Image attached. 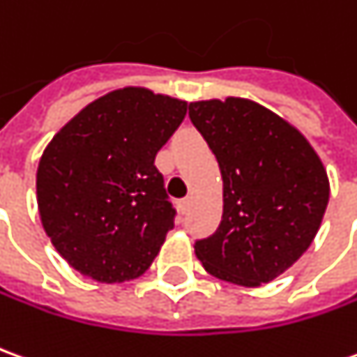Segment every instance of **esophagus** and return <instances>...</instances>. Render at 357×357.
Returning a JSON list of instances; mask_svg holds the SVG:
<instances>
[{
	"mask_svg": "<svg viewBox=\"0 0 357 357\" xmlns=\"http://www.w3.org/2000/svg\"><path fill=\"white\" fill-rule=\"evenodd\" d=\"M189 206H191V197H185V199H181V201H179V208H181V213H187V211H189Z\"/></svg>",
	"mask_w": 357,
	"mask_h": 357,
	"instance_id": "34e87169",
	"label": "esophagus"
}]
</instances>
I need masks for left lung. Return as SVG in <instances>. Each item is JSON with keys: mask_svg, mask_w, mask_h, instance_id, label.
Masks as SVG:
<instances>
[{"mask_svg": "<svg viewBox=\"0 0 357 357\" xmlns=\"http://www.w3.org/2000/svg\"><path fill=\"white\" fill-rule=\"evenodd\" d=\"M189 118L218 160L222 220L195 255L220 280L255 288L300 259L328 204V178L305 137L248 98L189 104Z\"/></svg>", "mask_w": 357, "mask_h": 357, "instance_id": "obj_1", "label": "left lung"}]
</instances>
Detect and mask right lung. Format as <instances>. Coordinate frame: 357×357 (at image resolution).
I'll return each instance as SVG.
<instances>
[{
	"label": "right lung",
	"instance_id": "right-lung-1",
	"mask_svg": "<svg viewBox=\"0 0 357 357\" xmlns=\"http://www.w3.org/2000/svg\"><path fill=\"white\" fill-rule=\"evenodd\" d=\"M185 114V100L126 86L50 141L36 172L40 220L75 271L114 284L153 265L176 216L154 158Z\"/></svg>",
	"mask_w": 357,
	"mask_h": 357
}]
</instances>
